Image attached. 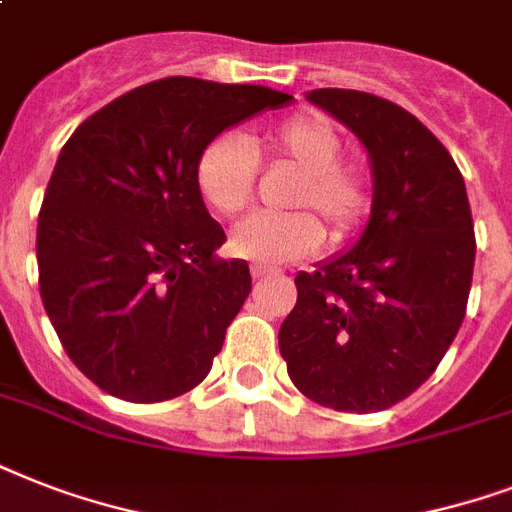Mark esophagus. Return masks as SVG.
Here are the masks:
<instances>
[{"label": "esophagus", "mask_w": 512, "mask_h": 512, "mask_svg": "<svg viewBox=\"0 0 512 512\" xmlns=\"http://www.w3.org/2000/svg\"><path fill=\"white\" fill-rule=\"evenodd\" d=\"M265 276H276V268H268V265H252V279H265Z\"/></svg>", "instance_id": "1"}]
</instances>
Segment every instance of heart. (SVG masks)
<instances>
[{
	"instance_id": "b5f03b06",
	"label": "heart",
	"mask_w": 512,
	"mask_h": 512,
	"mask_svg": "<svg viewBox=\"0 0 512 512\" xmlns=\"http://www.w3.org/2000/svg\"><path fill=\"white\" fill-rule=\"evenodd\" d=\"M268 148L295 162L303 175L297 180L292 204L316 209L327 220L335 239L348 236L369 209V183L353 164L340 162L342 138L324 116H292L265 132L247 138L223 132L199 154L196 188L209 209L236 215L247 207L255 191L257 154ZM324 244L319 217L297 212H255L231 231V249L244 260L279 265L313 255Z\"/></svg>"
}]
</instances>
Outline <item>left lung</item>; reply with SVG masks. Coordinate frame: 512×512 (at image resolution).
<instances>
[{"label": "left lung", "instance_id": "1", "mask_svg": "<svg viewBox=\"0 0 512 512\" xmlns=\"http://www.w3.org/2000/svg\"><path fill=\"white\" fill-rule=\"evenodd\" d=\"M305 98L366 148L372 212L350 249L295 276L279 350L297 390L337 412H382L436 372L468 305L476 233L457 164L425 124L358 90Z\"/></svg>", "mask_w": 512, "mask_h": 512}]
</instances>
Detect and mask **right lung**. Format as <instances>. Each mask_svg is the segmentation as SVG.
<instances>
[{
    "mask_svg": "<svg viewBox=\"0 0 512 512\" xmlns=\"http://www.w3.org/2000/svg\"><path fill=\"white\" fill-rule=\"evenodd\" d=\"M292 95L167 76L124 92L60 148L36 263L44 311L79 372L124 401L196 388L252 289L220 260L225 231L196 188L207 143Z\"/></svg>",
    "mask_w": 512,
    "mask_h": 512,
    "instance_id": "right-lung-1",
    "label": "right lung"
}]
</instances>
